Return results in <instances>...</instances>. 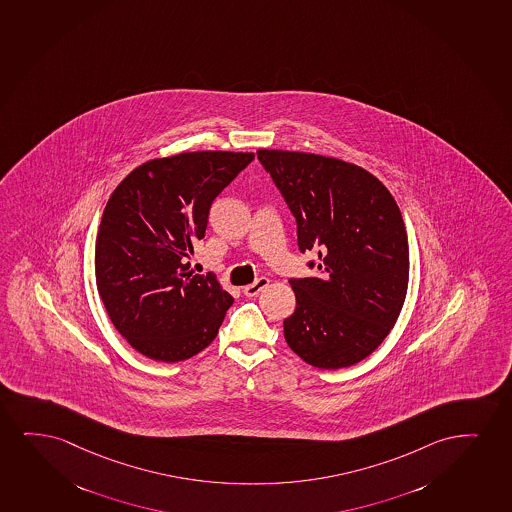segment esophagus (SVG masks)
I'll use <instances>...</instances> for the list:
<instances>
[{"instance_id": "esophagus-1", "label": "esophagus", "mask_w": 512, "mask_h": 512, "mask_svg": "<svg viewBox=\"0 0 512 512\" xmlns=\"http://www.w3.org/2000/svg\"><path fill=\"white\" fill-rule=\"evenodd\" d=\"M269 285V279L267 278H259L252 285H246L243 288V293H245L246 297H257L266 286Z\"/></svg>"}]
</instances>
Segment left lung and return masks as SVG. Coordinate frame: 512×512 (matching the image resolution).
Instances as JSON below:
<instances>
[{
	"instance_id": "1",
	"label": "left lung",
	"mask_w": 512,
	"mask_h": 512,
	"mask_svg": "<svg viewBox=\"0 0 512 512\" xmlns=\"http://www.w3.org/2000/svg\"><path fill=\"white\" fill-rule=\"evenodd\" d=\"M297 219L300 252H318V278L290 279L297 309L286 344L309 365L339 370L370 356L405 304V222L375 175L321 154L259 149ZM309 266H314L311 262Z\"/></svg>"
}]
</instances>
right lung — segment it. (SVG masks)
<instances>
[{
    "instance_id": "add662e5",
    "label": "right lung",
    "mask_w": 512,
    "mask_h": 512,
    "mask_svg": "<svg viewBox=\"0 0 512 512\" xmlns=\"http://www.w3.org/2000/svg\"><path fill=\"white\" fill-rule=\"evenodd\" d=\"M253 153L196 151L154 158L121 180L95 243V279L116 330L146 358L177 363L217 337L233 297L187 259L205 238L220 191Z\"/></svg>"
}]
</instances>
